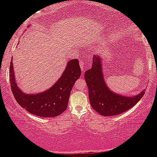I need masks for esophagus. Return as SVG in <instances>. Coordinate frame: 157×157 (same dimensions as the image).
<instances>
[{
  "instance_id": "34e87169",
  "label": "esophagus",
  "mask_w": 157,
  "mask_h": 157,
  "mask_svg": "<svg viewBox=\"0 0 157 157\" xmlns=\"http://www.w3.org/2000/svg\"><path fill=\"white\" fill-rule=\"evenodd\" d=\"M80 66L81 67V69H82V71H85V70L86 69V68H88V65L86 63V60H80Z\"/></svg>"
}]
</instances>
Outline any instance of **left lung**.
<instances>
[{"label": "left lung", "mask_w": 157, "mask_h": 157, "mask_svg": "<svg viewBox=\"0 0 157 157\" xmlns=\"http://www.w3.org/2000/svg\"><path fill=\"white\" fill-rule=\"evenodd\" d=\"M84 77L89 88L91 107L102 116H114L125 112L134 107L145 94V90L133 97L123 96L111 91L104 80L100 55H94L91 68L85 72Z\"/></svg>", "instance_id": "1"}]
</instances>
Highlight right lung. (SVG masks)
Returning <instances> with one entry per match:
<instances>
[{
    "label": "right lung",
    "instance_id": "add662e5",
    "mask_svg": "<svg viewBox=\"0 0 157 157\" xmlns=\"http://www.w3.org/2000/svg\"><path fill=\"white\" fill-rule=\"evenodd\" d=\"M10 80L12 91L16 101L28 112L41 117H55L67 109L72 87L81 75L77 59L67 63L63 73L50 89L38 94L23 93L15 81L13 63H10Z\"/></svg>",
    "mask_w": 157,
    "mask_h": 157
}]
</instances>
